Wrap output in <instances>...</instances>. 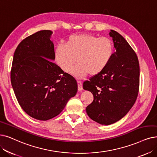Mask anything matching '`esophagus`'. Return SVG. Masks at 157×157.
Wrapping results in <instances>:
<instances>
[{
	"instance_id": "1",
	"label": "esophagus",
	"mask_w": 157,
	"mask_h": 157,
	"mask_svg": "<svg viewBox=\"0 0 157 157\" xmlns=\"http://www.w3.org/2000/svg\"><path fill=\"white\" fill-rule=\"evenodd\" d=\"M77 84H78V90L79 91H81L83 90V88H82V83L81 82H80V81H78Z\"/></svg>"
}]
</instances>
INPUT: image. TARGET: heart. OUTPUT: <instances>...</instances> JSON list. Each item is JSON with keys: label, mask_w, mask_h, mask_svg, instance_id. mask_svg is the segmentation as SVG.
<instances>
[{"label": "heart", "mask_w": 157, "mask_h": 157, "mask_svg": "<svg viewBox=\"0 0 157 157\" xmlns=\"http://www.w3.org/2000/svg\"><path fill=\"white\" fill-rule=\"evenodd\" d=\"M113 52L112 41L107 37H98L91 34L70 36L65 46L59 45L55 50V59L64 72H70L75 64L72 74L82 78L101 73L108 66Z\"/></svg>", "instance_id": "1"}]
</instances>
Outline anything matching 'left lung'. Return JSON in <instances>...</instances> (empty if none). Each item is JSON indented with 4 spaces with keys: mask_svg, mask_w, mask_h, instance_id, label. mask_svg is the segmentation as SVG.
I'll list each match as a JSON object with an SVG mask.
<instances>
[{
    "mask_svg": "<svg viewBox=\"0 0 157 157\" xmlns=\"http://www.w3.org/2000/svg\"><path fill=\"white\" fill-rule=\"evenodd\" d=\"M116 52L108 66L99 74L86 81L83 88L93 95L86 113L102 125L113 124L126 115L134 105L139 89L140 67L133 49L124 37L110 30Z\"/></svg>",
    "mask_w": 157,
    "mask_h": 157,
    "instance_id": "1",
    "label": "left lung"
}]
</instances>
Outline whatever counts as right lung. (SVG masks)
Instances as JSON below:
<instances>
[{
    "label": "right lung",
    "instance_id": "obj_1",
    "mask_svg": "<svg viewBox=\"0 0 157 157\" xmlns=\"http://www.w3.org/2000/svg\"><path fill=\"white\" fill-rule=\"evenodd\" d=\"M53 32L41 30L24 39L14 53L11 82L22 109L30 117L47 121L57 116L77 92V83L52 61Z\"/></svg>",
    "mask_w": 157,
    "mask_h": 157
}]
</instances>
